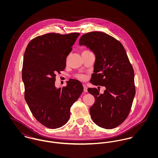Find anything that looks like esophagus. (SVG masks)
I'll return each mask as SVG.
<instances>
[{"instance_id": "esophagus-1", "label": "esophagus", "mask_w": 158, "mask_h": 158, "mask_svg": "<svg viewBox=\"0 0 158 158\" xmlns=\"http://www.w3.org/2000/svg\"><path fill=\"white\" fill-rule=\"evenodd\" d=\"M83 87H84V92H88V88L85 85H83Z\"/></svg>"}]
</instances>
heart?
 <instances>
[{"label":"heart","mask_w":158,"mask_h":158,"mask_svg":"<svg viewBox=\"0 0 158 158\" xmlns=\"http://www.w3.org/2000/svg\"><path fill=\"white\" fill-rule=\"evenodd\" d=\"M77 77H78L79 79L82 80H85L86 79V77H85V75H77Z\"/></svg>","instance_id":"obj_1"}]
</instances>
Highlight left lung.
I'll return each mask as SVG.
<instances>
[{
	"mask_svg": "<svg viewBox=\"0 0 158 158\" xmlns=\"http://www.w3.org/2000/svg\"><path fill=\"white\" fill-rule=\"evenodd\" d=\"M79 45L86 46L95 56L90 83L106 88L103 94L96 88L88 89L95 97L91 118L98 126L113 129L124 122L131 110L135 93L133 68L123 46L106 33H86Z\"/></svg>",
	"mask_w": 158,
	"mask_h": 158,
	"instance_id": "1",
	"label": "left lung"
}]
</instances>
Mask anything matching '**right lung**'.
Instances as JSON below:
<instances>
[{"label":"right lung","mask_w":158,"mask_h":158,"mask_svg":"<svg viewBox=\"0 0 158 158\" xmlns=\"http://www.w3.org/2000/svg\"><path fill=\"white\" fill-rule=\"evenodd\" d=\"M80 33H50L33 39L23 56L22 78L25 99L36 119L46 127L65 125L70 110L83 91L81 83L71 79L66 87L55 86L56 72L66 68L67 56Z\"/></svg>","instance_id":"add662e5"}]
</instances>
